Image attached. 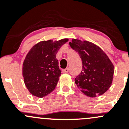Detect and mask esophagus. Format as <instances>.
Here are the masks:
<instances>
[{
    "label": "esophagus",
    "instance_id": "obj_1",
    "mask_svg": "<svg viewBox=\"0 0 129 129\" xmlns=\"http://www.w3.org/2000/svg\"><path fill=\"white\" fill-rule=\"evenodd\" d=\"M62 72H65V73H67V72H69V68H66V69H63L62 70Z\"/></svg>",
    "mask_w": 129,
    "mask_h": 129
}]
</instances>
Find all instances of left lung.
I'll list each match as a JSON object with an SVG mask.
<instances>
[{
	"label": "left lung",
	"mask_w": 129,
	"mask_h": 129,
	"mask_svg": "<svg viewBox=\"0 0 129 129\" xmlns=\"http://www.w3.org/2000/svg\"><path fill=\"white\" fill-rule=\"evenodd\" d=\"M69 45L79 53L82 62V71L75 78L77 87L91 98L104 94L113 81L114 66L112 61L93 43L72 39Z\"/></svg>",
	"instance_id": "8db88e82"
}]
</instances>
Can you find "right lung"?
I'll list each match as a JSON object with an SVG mask.
<instances>
[{
    "instance_id": "1",
    "label": "right lung",
    "mask_w": 129,
    "mask_h": 129,
    "mask_svg": "<svg viewBox=\"0 0 129 129\" xmlns=\"http://www.w3.org/2000/svg\"><path fill=\"white\" fill-rule=\"evenodd\" d=\"M68 40L42 41L27 53L22 63V76L31 94L41 98L55 89L61 75L56 54Z\"/></svg>"
}]
</instances>
